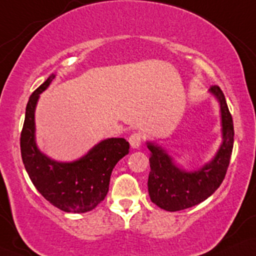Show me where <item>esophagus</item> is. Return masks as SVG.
Segmentation results:
<instances>
[{"mask_svg": "<svg viewBox=\"0 0 256 256\" xmlns=\"http://www.w3.org/2000/svg\"><path fill=\"white\" fill-rule=\"evenodd\" d=\"M142 136L140 134H138V132H134V134H132L130 136V138H128V142H130V145L132 148H138L139 146L142 145Z\"/></svg>", "mask_w": 256, "mask_h": 256, "instance_id": "obj_1", "label": "esophagus"}]
</instances>
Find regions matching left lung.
I'll list each match as a JSON object with an SVG mask.
<instances>
[{"instance_id":"obj_1","label":"left lung","mask_w":256,"mask_h":256,"mask_svg":"<svg viewBox=\"0 0 256 256\" xmlns=\"http://www.w3.org/2000/svg\"><path fill=\"white\" fill-rule=\"evenodd\" d=\"M209 92L220 104L222 143L212 160L200 169L184 170L177 166L174 158L156 143L148 142L151 152L148 189L154 204L166 212H178L192 208L212 196L224 180L234 145V125L224 94L218 86H212Z\"/></svg>"}]
</instances>
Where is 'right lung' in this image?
I'll return each instance as SVG.
<instances>
[{
	"instance_id": "right-lung-1",
	"label": "right lung",
	"mask_w": 256,
	"mask_h": 256,
	"mask_svg": "<svg viewBox=\"0 0 256 256\" xmlns=\"http://www.w3.org/2000/svg\"><path fill=\"white\" fill-rule=\"evenodd\" d=\"M54 78L50 74L28 100L20 139L22 160L34 186L48 202L66 212H87L108 195L113 168L128 154L130 144L124 138L104 139L73 162L54 160L41 152L35 140V108Z\"/></svg>"
}]
</instances>
